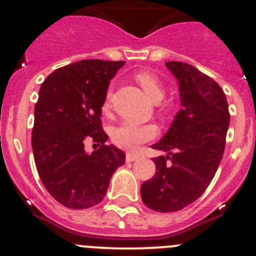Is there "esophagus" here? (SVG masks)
I'll return each mask as SVG.
<instances>
[{
  "mask_svg": "<svg viewBox=\"0 0 256 256\" xmlns=\"http://www.w3.org/2000/svg\"><path fill=\"white\" fill-rule=\"evenodd\" d=\"M138 158V154H126V161L128 162H134Z\"/></svg>",
  "mask_w": 256,
  "mask_h": 256,
  "instance_id": "1",
  "label": "esophagus"
}]
</instances>
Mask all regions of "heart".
<instances>
[{
    "label": "heart",
    "mask_w": 256,
    "mask_h": 256,
    "mask_svg": "<svg viewBox=\"0 0 256 256\" xmlns=\"http://www.w3.org/2000/svg\"><path fill=\"white\" fill-rule=\"evenodd\" d=\"M135 79L151 102L157 104L164 99V89L156 76L150 72H140L136 74ZM110 99H112V92H108L105 98L104 109L110 106ZM156 135L157 130L154 125L122 122L112 130V141L120 148L126 151H135L141 144L152 140Z\"/></svg>",
    "instance_id": "1"
}]
</instances>
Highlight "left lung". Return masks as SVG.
Segmentation results:
<instances>
[{
	"label": "left lung",
	"instance_id": "left-lung-1",
	"mask_svg": "<svg viewBox=\"0 0 256 256\" xmlns=\"http://www.w3.org/2000/svg\"><path fill=\"white\" fill-rule=\"evenodd\" d=\"M166 66L177 79L182 108L164 138L151 146L167 154L154 160L156 174L141 186L142 202L162 213L180 210L207 190L223 157L230 122L218 82L190 64L167 62Z\"/></svg>",
	"mask_w": 256,
	"mask_h": 256
}]
</instances>
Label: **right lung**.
Here are the masks:
<instances>
[{
  "label": "right lung",
  "instance_id": "add662e5",
  "mask_svg": "<svg viewBox=\"0 0 256 256\" xmlns=\"http://www.w3.org/2000/svg\"><path fill=\"white\" fill-rule=\"evenodd\" d=\"M125 62L85 59L59 68L42 82L34 106L32 148L38 174L49 194L72 209L104 200L110 180L125 164V154L102 128V108L110 80ZM92 140L102 146L84 150Z\"/></svg>",
  "mask_w": 256,
  "mask_h": 256
}]
</instances>
